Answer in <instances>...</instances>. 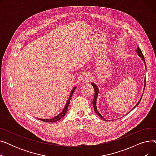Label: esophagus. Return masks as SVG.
I'll use <instances>...</instances> for the list:
<instances>
[{"instance_id": "esophagus-1", "label": "esophagus", "mask_w": 156, "mask_h": 156, "mask_svg": "<svg viewBox=\"0 0 156 156\" xmlns=\"http://www.w3.org/2000/svg\"><path fill=\"white\" fill-rule=\"evenodd\" d=\"M89 81H90V76L88 75H87V74H86V75H83V76L81 77V83H85L87 82H88Z\"/></svg>"}]
</instances>
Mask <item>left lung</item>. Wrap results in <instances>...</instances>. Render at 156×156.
<instances>
[{
  "instance_id": "obj_1",
  "label": "left lung",
  "mask_w": 156,
  "mask_h": 156,
  "mask_svg": "<svg viewBox=\"0 0 156 156\" xmlns=\"http://www.w3.org/2000/svg\"><path fill=\"white\" fill-rule=\"evenodd\" d=\"M136 52L137 53V54H138V55L139 56V57H141V59H142V60L144 61V64H145V71H147V68H146V64H145V59H144V55H143V54H142V51H141V50H140V48H139V47H137V48H136ZM91 85L93 86V87H94V90H95V95H94V100H93V102H92V104H93V105H94V111H95V113L97 114L98 116H99L101 118H102V119H104V120H105V121H108V120L107 119H105L102 116V114H101V113L99 112V111H98V109H97V99H98V95H99V87H98V86H97V84H95V83H91ZM145 80H144V90H143V93H142V96H141V97H140V99H139V101L137 102V104L134 106V108L131 110V111H132V110H133L136 106L139 104V103H140V101H141V99H142V96H143V94H144V90H145Z\"/></svg>"
}]
</instances>
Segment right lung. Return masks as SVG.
Returning <instances> with one entry per match:
<instances>
[{
	"instance_id": "1",
	"label": "right lung",
	"mask_w": 156,
	"mask_h": 156,
	"mask_svg": "<svg viewBox=\"0 0 156 156\" xmlns=\"http://www.w3.org/2000/svg\"><path fill=\"white\" fill-rule=\"evenodd\" d=\"M76 88V87H75L71 90L68 100L67 101L62 111L58 114V115H57L56 116L54 117L52 119H40V118H37V119H39V120L42 121H44V122H54L58 121L59 120H60L62 118H63L66 115V112H68V106H69V102H70V101H71V97L73 94L74 91L75 90Z\"/></svg>"
}]
</instances>
